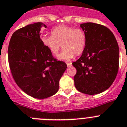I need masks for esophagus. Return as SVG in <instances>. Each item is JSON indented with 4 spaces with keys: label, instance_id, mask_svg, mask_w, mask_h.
<instances>
[{
    "label": "esophagus",
    "instance_id": "1",
    "mask_svg": "<svg viewBox=\"0 0 127 127\" xmlns=\"http://www.w3.org/2000/svg\"><path fill=\"white\" fill-rule=\"evenodd\" d=\"M66 64H67V66H68V68H70V67L71 66V63H67Z\"/></svg>",
    "mask_w": 127,
    "mask_h": 127
}]
</instances>
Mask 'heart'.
Segmentation results:
<instances>
[{
	"instance_id": "b5f03b06",
	"label": "heart",
	"mask_w": 127,
	"mask_h": 127,
	"mask_svg": "<svg viewBox=\"0 0 127 127\" xmlns=\"http://www.w3.org/2000/svg\"><path fill=\"white\" fill-rule=\"evenodd\" d=\"M41 42L52 54H57L61 45L63 50L57 56L59 60H71L83 52L86 45V36L83 31L65 25L52 29L51 36H43Z\"/></svg>"
}]
</instances>
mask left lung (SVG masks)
<instances>
[{
    "instance_id": "left-lung-1",
    "label": "left lung",
    "mask_w": 127,
    "mask_h": 127,
    "mask_svg": "<svg viewBox=\"0 0 127 127\" xmlns=\"http://www.w3.org/2000/svg\"><path fill=\"white\" fill-rule=\"evenodd\" d=\"M86 45L78 60L72 63L77 73L75 88L87 95L103 92L115 80L119 66V47L114 34L107 27L87 22L80 24Z\"/></svg>"
}]
</instances>
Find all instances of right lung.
I'll return each instance as SVG.
<instances>
[{"label": "right lung", "instance_id": "1", "mask_svg": "<svg viewBox=\"0 0 127 127\" xmlns=\"http://www.w3.org/2000/svg\"><path fill=\"white\" fill-rule=\"evenodd\" d=\"M37 22L13 33L8 47L9 64L13 79L26 94L37 99L47 98L59 90V81L67 65L57 61L41 40V27Z\"/></svg>", "mask_w": 127, "mask_h": 127}]
</instances>
